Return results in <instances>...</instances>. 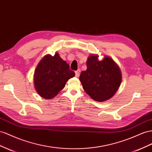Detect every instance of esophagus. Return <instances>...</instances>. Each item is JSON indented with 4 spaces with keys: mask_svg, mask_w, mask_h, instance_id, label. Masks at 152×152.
<instances>
[{
    "mask_svg": "<svg viewBox=\"0 0 152 152\" xmlns=\"http://www.w3.org/2000/svg\"><path fill=\"white\" fill-rule=\"evenodd\" d=\"M75 77H78L79 76V75H80V69H78V70H77V71H75Z\"/></svg>",
    "mask_w": 152,
    "mask_h": 152,
    "instance_id": "34e87169",
    "label": "esophagus"
}]
</instances>
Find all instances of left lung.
<instances>
[{
    "mask_svg": "<svg viewBox=\"0 0 152 152\" xmlns=\"http://www.w3.org/2000/svg\"><path fill=\"white\" fill-rule=\"evenodd\" d=\"M98 57L91 54L88 57L87 69L81 72L79 80L86 93L94 100L102 102L115 95L122 75L120 67L109 56L100 61Z\"/></svg>",
    "mask_w": 152,
    "mask_h": 152,
    "instance_id": "1",
    "label": "left lung"
}]
</instances>
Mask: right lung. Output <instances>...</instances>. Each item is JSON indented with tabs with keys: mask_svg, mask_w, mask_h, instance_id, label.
<instances>
[{
	"mask_svg": "<svg viewBox=\"0 0 152 152\" xmlns=\"http://www.w3.org/2000/svg\"><path fill=\"white\" fill-rule=\"evenodd\" d=\"M75 76V72L61 59L57 52L54 56L47 54L37 65L34 73L36 92L44 99H52L62 90L66 82Z\"/></svg>",
	"mask_w": 152,
	"mask_h": 152,
	"instance_id": "right-lung-1",
	"label": "right lung"
}]
</instances>
